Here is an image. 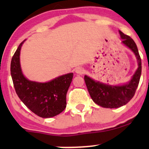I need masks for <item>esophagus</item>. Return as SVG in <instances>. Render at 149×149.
I'll use <instances>...</instances> for the list:
<instances>
[{"label": "esophagus", "instance_id": "obj_1", "mask_svg": "<svg viewBox=\"0 0 149 149\" xmlns=\"http://www.w3.org/2000/svg\"><path fill=\"white\" fill-rule=\"evenodd\" d=\"M75 71H76V73H77V74H79V75H82L84 73V70L83 68L81 67H78L76 68V69H75Z\"/></svg>", "mask_w": 149, "mask_h": 149}]
</instances>
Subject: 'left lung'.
<instances>
[{
	"label": "left lung",
	"instance_id": "obj_1",
	"mask_svg": "<svg viewBox=\"0 0 149 149\" xmlns=\"http://www.w3.org/2000/svg\"><path fill=\"white\" fill-rule=\"evenodd\" d=\"M122 42L135 53L139 62V68L129 83L123 86L106 85L84 76L86 85L93 101L105 108H118L126 104L135 95L141 75V59L136 43L130 37L120 31Z\"/></svg>",
	"mask_w": 149,
	"mask_h": 149
}]
</instances>
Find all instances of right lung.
Listing matches in <instances>:
<instances>
[{
	"instance_id": "add662e5",
	"label": "right lung",
	"mask_w": 149,
	"mask_h": 149,
	"mask_svg": "<svg viewBox=\"0 0 149 149\" xmlns=\"http://www.w3.org/2000/svg\"><path fill=\"white\" fill-rule=\"evenodd\" d=\"M24 42L19 45L10 63V74L15 91L22 102L38 116L48 118L59 115L66 107V94L73 73L59 76L47 83L27 80L22 74L19 62Z\"/></svg>"
}]
</instances>
